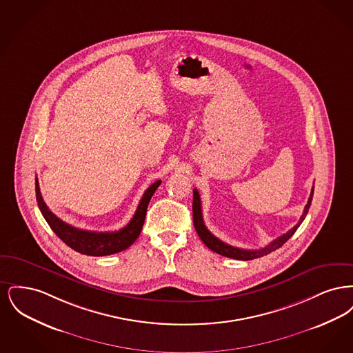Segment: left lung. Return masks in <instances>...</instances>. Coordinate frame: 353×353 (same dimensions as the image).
Returning <instances> with one entry per match:
<instances>
[{"label":"left lung","instance_id":"8db88e82","mask_svg":"<svg viewBox=\"0 0 353 353\" xmlns=\"http://www.w3.org/2000/svg\"><path fill=\"white\" fill-rule=\"evenodd\" d=\"M312 196H314V186L311 189V194H310V199L307 201V205L303 210L302 217L299 219V222L291 229L288 230L285 234L278 236L276 239H274L271 243H269L266 248L263 249H259V250H243V249H238V248H233L225 242H222L221 239H219L217 236L212 234L208 228L205 226V222L202 219V209H201V199H200V194L197 192V189H193V223H194V229L197 232L199 236L201 238L202 242L214 252L221 254L223 256H228V258H233V259H239V261H250L254 258H259V256H263V255H268L271 252H275L276 249H279L283 243H285L294 233L296 232V229L301 226L307 213H308V209L311 206V201H312Z\"/></svg>","mask_w":353,"mask_h":353}]
</instances>
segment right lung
<instances>
[{"instance_id":"obj_1","label":"right lung","mask_w":353,"mask_h":353,"mask_svg":"<svg viewBox=\"0 0 353 353\" xmlns=\"http://www.w3.org/2000/svg\"><path fill=\"white\" fill-rule=\"evenodd\" d=\"M160 184L161 181L159 180L145 190V193L143 194L141 200L139 202L134 217L127 223V226H124L118 232H105V233L78 229L58 219L43 201L39 190L38 179H35V196H37L39 210L46 219V222L49 223L51 230L58 235L68 248L84 255L104 256V255H111V254L128 249L137 239L144 225L148 203Z\"/></svg>"}]
</instances>
